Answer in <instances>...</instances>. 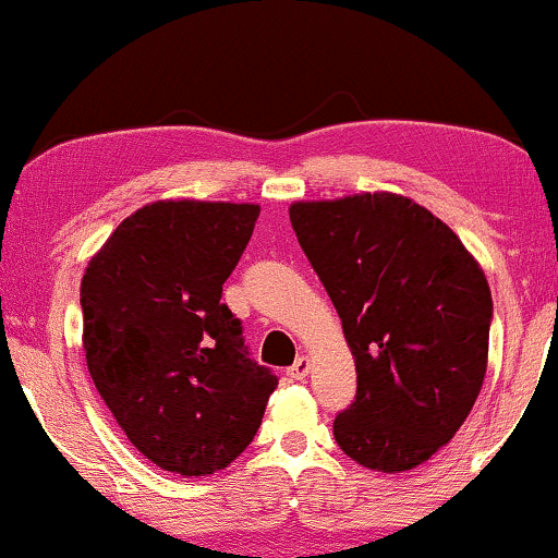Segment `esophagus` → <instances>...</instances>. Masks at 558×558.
Masks as SVG:
<instances>
[{"label": "esophagus", "mask_w": 558, "mask_h": 558, "mask_svg": "<svg viewBox=\"0 0 558 558\" xmlns=\"http://www.w3.org/2000/svg\"><path fill=\"white\" fill-rule=\"evenodd\" d=\"M308 371H312V361H308L306 355H301L299 361H295L286 373H288V378H291V380H303L308 376Z\"/></svg>", "instance_id": "obj_1"}]
</instances>
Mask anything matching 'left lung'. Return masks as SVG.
I'll use <instances>...</instances> for the list:
<instances>
[{
	"mask_svg": "<svg viewBox=\"0 0 558 558\" xmlns=\"http://www.w3.org/2000/svg\"><path fill=\"white\" fill-rule=\"evenodd\" d=\"M288 214L355 361L357 393L335 420L337 446L384 474L417 469L482 391L492 322L484 270L412 197L299 201Z\"/></svg>",
	"mask_w": 558,
	"mask_h": 558,
	"instance_id": "8db88e82",
	"label": "left lung"
}]
</instances>
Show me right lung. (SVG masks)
<instances>
[{
  "label": "right lung",
  "mask_w": 558,
  "mask_h": 558,
  "mask_svg": "<svg viewBox=\"0 0 558 558\" xmlns=\"http://www.w3.org/2000/svg\"><path fill=\"white\" fill-rule=\"evenodd\" d=\"M257 216L255 203H149L84 270L89 376L133 448L172 474L227 469L278 386L221 303Z\"/></svg>",
  "instance_id": "1"
}]
</instances>
